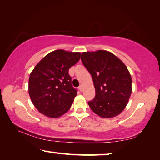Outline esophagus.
Masks as SVG:
<instances>
[{"instance_id":"esophagus-1","label":"esophagus","mask_w":160,"mask_h":160,"mask_svg":"<svg viewBox=\"0 0 160 160\" xmlns=\"http://www.w3.org/2000/svg\"><path fill=\"white\" fill-rule=\"evenodd\" d=\"M78 89H79L80 92H82V85L79 86V88H78Z\"/></svg>"}]
</instances>
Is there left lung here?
I'll list each match as a JSON object with an SVG mask.
<instances>
[{
    "label": "left lung",
    "instance_id": "left-lung-1",
    "mask_svg": "<svg viewBox=\"0 0 160 160\" xmlns=\"http://www.w3.org/2000/svg\"><path fill=\"white\" fill-rule=\"evenodd\" d=\"M81 60L91 74L96 95L90 108L103 118L115 117L125 108L132 94V77L127 66L106 50L82 52Z\"/></svg>",
    "mask_w": 160,
    "mask_h": 160
}]
</instances>
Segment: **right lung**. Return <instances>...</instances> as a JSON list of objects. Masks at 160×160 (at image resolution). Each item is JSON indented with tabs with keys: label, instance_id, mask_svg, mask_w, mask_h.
Instances as JSON below:
<instances>
[{
	"label": "right lung",
	"instance_id": "obj_1",
	"mask_svg": "<svg viewBox=\"0 0 160 160\" xmlns=\"http://www.w3.org/2000/svg\"><path fill=\"white\" fill-rule=\"evenodd\" d=\"M80 59V52L57 50L35 66L28 80V93L40 113L56 118L70 109L77 90L71 85L68 70Z\"/></svg>",
	"mask_w": 160,
	"mask_h": 160
}]
</instances>
